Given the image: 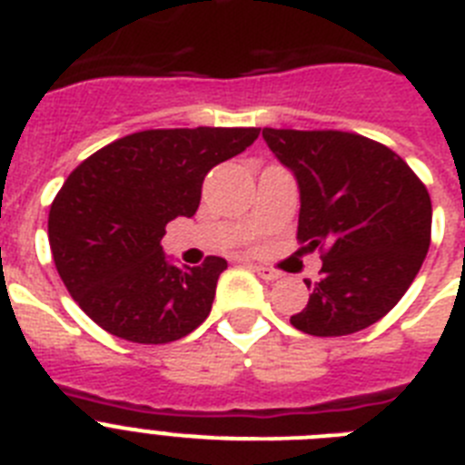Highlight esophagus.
<instances>
[{
    "label": "esophagus",
    "instance_id": "obj_1",
    "mask_svg": "<svg viewBox=\"0 0 465 465\" xmlns=\"http://www.w3.org/2000/svg\"><path fill=\"white\" fill-rule=\"evenodd\" d=\"M253 272L258 274V277L268 279V282H274V279L282 277V272L274 268H268V265H253Z\"/></svg>",
    "mask_w": 465,
    "mask_h": 465
}]
</instances>
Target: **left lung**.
Masks as SVG:
<instances>
[{"instance_id": "left-lung-1", "label": "left lung", "mask_w": 465, "mask_h": 465, "mask_svg": "<svg viewBox=\"0 0 465 465\" xmlns=\"http://www.w3.org/2000/svg\"><path fill=\"white\" fill-rule=\"evenodd\" d=\"M262 137L298 179V242L322 252V279L298 331L338 338L396 307L430 244V197L389 146L342 130H274Z\"/></svg>"}]
</instances>
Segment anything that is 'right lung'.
Returning a JSON list of instances; mask_svg holds the SVG:
<instances>
[{"mask_svg": "<svg viewBox=\"0 0 465 465\" xmlns=\"http://www.w3.org/2000/svg\"><path fill=\"white\" fill-rule=\"evenodd\" d=\"M261 127L143 130L85 158L48 213L53 261L69 295L106 332L139 344L186 338L212 312L225 258L170 265L160 240L197 212L207 172L242 153Z\"/></svg>", "mask_w": 465, "mask_h": 465, "instance_id": "1", "label": "right lung"}]
</instances>
